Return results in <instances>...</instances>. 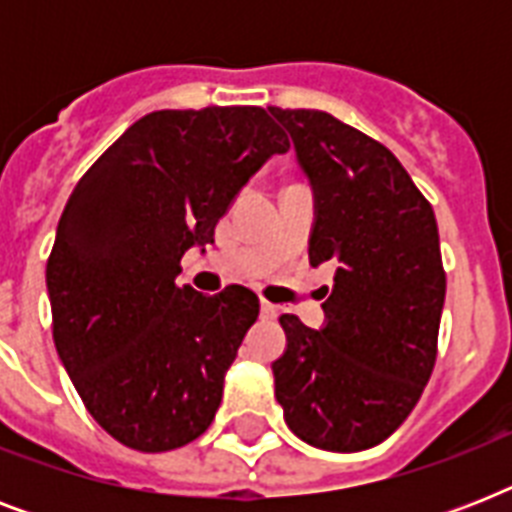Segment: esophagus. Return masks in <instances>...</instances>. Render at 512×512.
<instances>
[{
    "label": "esophagus",
    "instance_id": "esophagus-1",
    "mask_svg": "<svg viewBox=\"0 0 512 512\" xmlns=\"http://www.w3.org/2000/svg\"><path fill=\"white\" fill-rule=\"evenodd\" d=\"M276 316H279V308H276V305H271V303H260V319H276Z\"/></svg>",
    "mask_w": 512,
    "mask_h": 512
}]
</instances>
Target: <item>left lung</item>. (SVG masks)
Segmentation results:
<instances>
[{"label": "left lung", "mask_w": 512, "mask_h": 512, "mask_svg": "<svg viewBox=\"0 0 512 512\" xmlns=\"http://www.w3.org/2000/svg\"><path fill=\"white\" fill-rule=\"evenodd\" d=\"M268 111L313 191L311 265L337 268L319 329L279 319L276 401L305 444L372 449L409 417L436 364L446 297L436 215L377 140L327 111Z\"/></svg>", "instance_id": "obj_1"}]
</instances>
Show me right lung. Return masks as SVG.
Here are the masks:
<instances>
[{
  "mask_svg": "<svg viewBox=\"0 0 512 512\" xmlns=\"http://www.w3.org/2000/svg\"><path fill=\"white\" fill-rule=\"evenodd\" d=\"M279 124L257 106L154 111L76 183L47 260L52 340L87 412L138 452H170L212 425L225 372L260 300L177 287L180 257L271 156Z\"/></svg>",
  "mask_w": 512,
  "mask_h": 512,
  "instance_id": "right-lung-1",
  "label": "right lung"
}]
</instances>
